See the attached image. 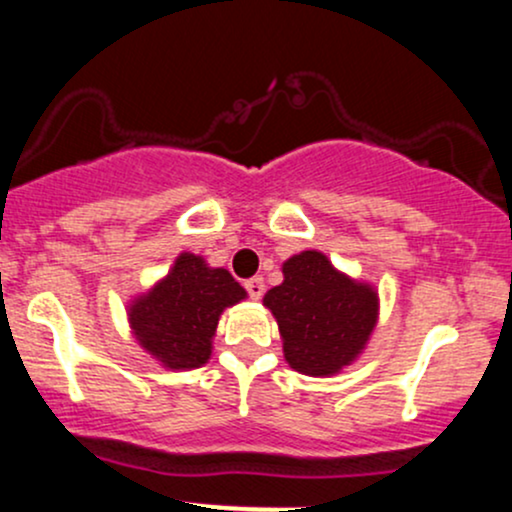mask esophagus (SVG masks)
<instances>
[{
    "label": "esophagus",
    "mask_w": 512,
    "mask_h": 512,
    "mask_svg": "<svg viewBox=\"0 0 512 512\" xmlns=\"http://www.w3.org/2000/svg\"><path fill=\"white\" fill-rule=\"evenodd\" d=\"M245 289H248L250 298L260 301L262 293H264V279H262V276H252V279L245 281Z\"/></svg>",
    "instance_id": "esophagus-1"
}]
</instances>
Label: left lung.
Masks as SVG:
<instances>
[{
    "label": "left lung",
    "instance_id": "left-lung-1",
    "mask_svg": "<svg viewBox=\"0 0 512 512\" xmlns=\"http://www.w3.org/2000/svg\"><path fill=\"white\" fill-rule=\"evenodd\" d=\"M284 281L264 293L286 363L310 378H332L366 351L380 317L378 289L354 279L320 250H303L281 264Z\"/></svg>",
    "mask_w": 512,
    "mask_h": 512
}]
</instances>
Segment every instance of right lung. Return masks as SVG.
<instances>
[{"mask_svg": "<svg viewBox=\"0 0 512 512\" xmlns=\"http://www.w3.org/2000/svg\"><path fill=\"white\" fill-rule=\"evenodd\" d=\"M248 291L223 267H209L195 252H180L166 276L127 303L137 344L166 370L204 366L214 349L223 310Z\"/></svg>", "mask_w": 512, "mask_h": 512, "instance_id": "obj_1", "label": "right lung"}]
</instances>
